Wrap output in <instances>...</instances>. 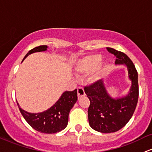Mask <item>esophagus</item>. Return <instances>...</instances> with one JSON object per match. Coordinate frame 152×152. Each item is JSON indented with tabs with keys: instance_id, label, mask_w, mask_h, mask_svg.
<instances>
[{
	"instance_id": "1",
	"label": "esophagus",
	"mask_w": 152,
	"mask_h": 152,
	"mask_svg": "<svg viewBox=\"0 0 152 152\" xmlns=\"http://www.w3.org/2000/svg\"><path fill=\"white\" fill-rule=\"evenodd\" d=\"M77 93H78V96H79V97H81V96H84L85 91L84 90V88L81 87V86H79L77 89Z\"/></svg>"
}]
</instances>
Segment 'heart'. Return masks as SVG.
<instances>
[{"label":"heart","instance_id":"1","mask_svg":"<svg viewBox=\"0 0 152 152\" xmlns=\"http://www.w3.org/2000/svg\"><path fill=\"white\" fill-rule=\"evenodd\" d=\"M102 59V56L100 55L94 54L90 55V56H86L81 60H80L76 66V70L81 73L84 74H89L94 72V74L93 75V79H96L101 76L103 72L105 70L104 66L98 67Z\"/></svg>","mask_w":152,"mask_h":152}]
</instances>
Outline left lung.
Listing matches in <instances>:
<instances>
[{
	"mask_svg": "<svg viewBox=\"0 0 152 152\" xmlns=\"http://www.w3.org/2000/svg\"><path fill=\"white\" fill-rule=\"evenodd\" d=\"M107 50L116 57V64H126L128 77L132 82L127 96L117 99L107 93L102 80L84 87L90 100L88 109L89 126L98 132L109 133L124 127L133 116L138 99V72L127 55L111 48H107Z\"/></svg>",
	"mask_w": 152,
	"mask_h": 152,
	"instance_id": "1",
	"label": "left lung"
}]
</instances>
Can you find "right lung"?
Segmentation results:
<instances>
[{
    "label": "right lung",
    "mask_w": 152,
    "mask_h": 152,
    "mask_svg": "<svg viewBox=\"0 0 152 152\" xmlns=\"http://www.w3.org/2000/svg\"><path fill=\"white\" fill-rule=\"evenodd\" d=\"M47 48V45L36 47L28 52L23 60L33 53L45 51ZM77 100V89H76L72 91H65L54 105L40 113H29L20 108L18 102L17 104L22 116L31 128L41 133H56L67 126L68 115Z\"/></svg>",
    "instance_id": "1"
}]
</instances>
